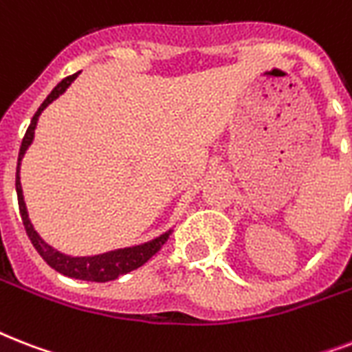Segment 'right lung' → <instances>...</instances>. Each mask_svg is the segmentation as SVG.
Segmentation results:
<instances>
[{"mask_svg": "<svg viewBox=\"0 0 352 352\" xmlns=\"http://www.w3.org/2000/svg\"><path fill=\"white\" fill-rule=\"evenodd\" d=\"M78 76V73L71 74L67 78H63L60 84L51 91V95L47 96L43 104L38 107V111L34 113V117L30 120V126L27 127V133H25L23 140H21V148H19L18 155V168H16V193H18V204H19V215H21V221H23L25 232L29 235L30 243L34 246L38 254L43 257V261L49 265L51 268H54L56 272L67 276V278L74 279H84V281H96V283H106V281H113L117 279L118 276H124V274L131 272L135 268L142 267L144 263L151 259V257L157 254V252L162 248L168 237H170L171 230L164 232L159 237L148 241V243H142V245L137 246H127V248H118V250L106 252V254H98V256H85V257H73L65 256L62 252L54 250L51 245H47L45 241L41 239L38 232L34 230V226L30 223L29 214H27V206H25L23 201V190H21V182H19V164H21V159H23L25 151L32 144V138H34V129L36 124H38V117L41 115V111L45 109L52 100H56L58 96L65 93L69 85L73 84L74 78Z\"/></svg>", "mask_w": 352, "mask_h": 352, "instance_id": "1", "label": "right lung"}]
</instances>
